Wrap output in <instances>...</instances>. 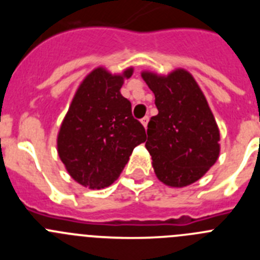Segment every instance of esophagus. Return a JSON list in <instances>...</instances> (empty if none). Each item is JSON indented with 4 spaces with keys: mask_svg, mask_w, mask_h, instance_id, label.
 <instances>
[{
    "mask_svg": "<svg viewBox=\"0 0 260 260\" xmlns=\"http://www.w3.org/2000/svg\"><path fill=\"white\" fill-rule=\"evenodd\" d=\"M148 121H150V117L148 116H146V117H143V118L141 119V122H142V125L144 126V127H147V123H148Z\"/></svg>",
    "mask_w": 260,
    "mask_h": 260,
    "instance_id": "1",
    "label": "esophagus"
}]
</instances>
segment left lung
I'll return each instance as SVG.
<instances>
[{"label": "left lung", "mask_w": 260, "mask_h": 260, "mask_svg": "<svg viewBox=\"0 0 260 260\" xmlns=\"http://www.w3.org/2000/svg\"><path fill=\"white\" fill-rule=\"evenodd\" d=\"M142 78L155 93L158 110L147 126L146 142L156 177L172 187L191 185L220 153L219 127L207 100L183 69L167 77L143 71Z\"/></svg>", "instance_id": "obj_1"}]
</instances>
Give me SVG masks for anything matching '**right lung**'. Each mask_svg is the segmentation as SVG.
Masks as SVG:
<instances>
[{
  "label": "right lung",
  "mask_w": 260,
  "mask_h": 260,
  "mask_svg": "<svg viewBox=\"0 0 260 260\" xmlns=\"http://www.w3.org/2000/svg\"><path fill=\"white\" fill-rule=\"evenodd\" d=\"M133 68L112 75L104 68L80 83L59 127L57 151L66 171L80 185L104 189L117 180L146 130L133 117L132 103L119 92Z\"/></svg>",
  "instance_id": "add662e5"
}]
</instances>
